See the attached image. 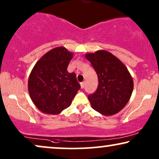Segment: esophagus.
<instances>
[{
    "label": "esophagus",
    "instance_id": "34e87169",
    "mask_svg": "<svg viewBox=\"0 0 159 159\" xmlns=\"http://www.w3.org/2000/svg\"><path fill=\"white\" fill-rule=\"evenodd\" d=\"M84 85H85L84 82H81V89H83V88L84 87Z\"/></svg>",
    "mask_w": 159,
    "mask_h": 159
}]
</instances>
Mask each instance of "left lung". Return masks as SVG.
<instances>
[{
	"mask_svg": "<svg viewBox=\"0 0 159 159\" xmlns=\"http://www.w3.org/2000/svg\"><path fill=\"white\" fill-rule=\"evenodd\" d=\"M98 78V89L88 98L93 109L106 116L118 113L129 101L133 78L119 59L106 51L86 53Z\"/></svg>",
	"mask_w": 159,
	"mask_h": 159,
	"instance_id": "1",
	"label": "left lung"
}]
</instances>
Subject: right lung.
Wrapping results in <instances>:
<instances>
[{"label":"right lung","instance_id":"add662e5","mask_svg":"<svg viewBox=\"0 0 159 159\" xmlns=\"http://www.w3.org/2000/svg\"><path fill=\"white\" fill-rule=\"evenodd\" d=\"M73 53L58 47L46 53L31 70L28 87L34 105L49 114H58L71 105L81 88L75 73L67 67Z\"/></svg>","mask_w":159,"mask_h":159}]
</instances>
